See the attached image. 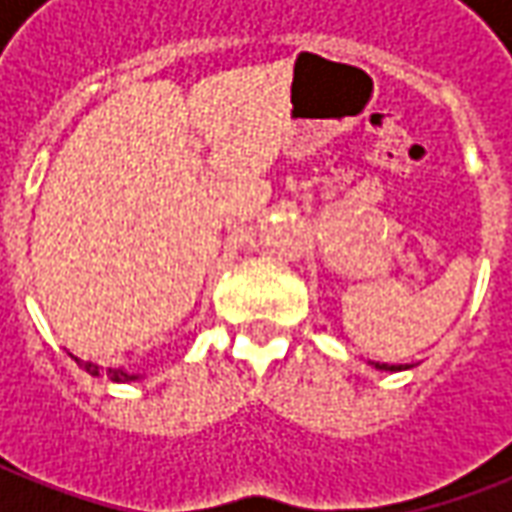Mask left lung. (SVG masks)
<instances>
[{
  "instance_id": "1",
  "label": "left lung",
  "mask_w": 512,
  "mask_h": 512,
  "mask_svg": "<svg viewBox=\"0 0 512 512\" xmlns=\"http://www.w3.org/2000/svg\"><path fill=\"white\" fill-rule=\"evenodd\" d=\"M375 367H378V370H392V373L401 370V367H395V364H375Z\"/></svg>"
}]
</instances>
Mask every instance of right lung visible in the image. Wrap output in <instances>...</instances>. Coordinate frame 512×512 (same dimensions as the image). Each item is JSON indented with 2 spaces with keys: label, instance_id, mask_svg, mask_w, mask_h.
<instances>
[{
  "label": "right lung",
  "instance_id": "obj_1",
  "mask_svg": "<svg viewBox=\"0 0 512 512\" xmlns=\"http://www.w3.org/2000/svg\"><path fill=\"white\" fill-rule=\"evenodd\" d=\"M81 367L86 370L89 375H100V367L97 364H92V361H81ZM106 375H109L111 381H134L137 375H131V373H123V370H106Z\"/></svg>",
  "mask_w": 512,
  "mask_h": 512
}]
</instances>
